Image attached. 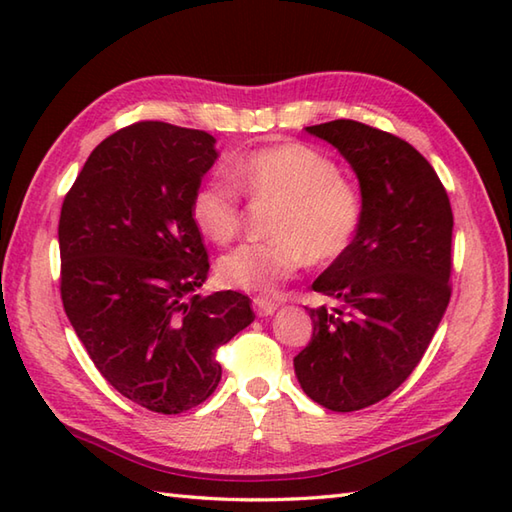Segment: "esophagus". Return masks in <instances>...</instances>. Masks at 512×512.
<instances>
[{
	"label": "esophagus",
	"mask_w": 512,
	"mask_h": 512,
	"mask_svg": "<svg viewBox=\"0 0 512 512\" xmlns=\"http://www.w3.org/2000/svg\"><path fill=\"white\" fill-rule=\"evenodd\" d=\"M253 308L259 314V317H270L277 310V303L270 297H255L253 299Z\"/></svg>",
	"instance_id": "34e87169"
}]
</instances>
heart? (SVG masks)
Listing matches in <instances>:
<instances>
[{
	"label": "heart",
	"instance_id": "1",
	"mask_svg": "<svg viewBox=\"0 0 512 512\" xmlns=\"http://www.w3.org/2000/svg\"><path fill=\"white\" fill-rule=\"evenodd\" d=\"M226 173L233 183L213 176L191 198V220L206 239L226 244L239 233L244 222L239 190L255 206H275L268 222L273 239L242 244L217 259L215 275L226 288L273 292L306 262L328 266L341 259L361 231V187L341 176L334 158L310 145L259 147L231 162Z\"/></svg>",
	"mask_w": 512,
	"mask_h": 512
}]
</instances>
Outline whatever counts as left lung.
<instances>
[{"label":"left lung","instance_id":"8db88e82","mask_svg":"<svg viewBox=\"0 0 512 512\" xmlns=\"http://www.w3.org/2000/svg\"><path fill=\"white\" fill-rule=\"evenodd\" d=\"M350 162L365 198L352 248L312 290V339L295 356L301 389L330 411L387 398L416 369L451 299L453 211L420 151L358 121L306 127Z\"/></svg>","mask_w":512,"mask_h":512}]
</instances>
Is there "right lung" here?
<instances>
[{"instance_id":"1","label":"right lung","mask_w":512,"mask_h":512,"mask_svg":"<svg viewBox=\"0 0 512 512\" xmlns=\"http://www.w3.org/2000/svg\"><path fill=\"white\" fill-rule=\"evenodd\" d=\"M215 158L200 129L134 123L92 151L61 206L65 314L107 383L156 413L209 398L217 347L255 319L242 292L193 295L209 255L189 206Z\"/></svg>"}]
</instances>
